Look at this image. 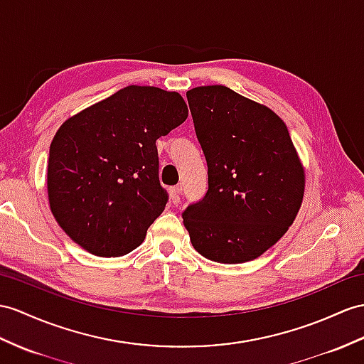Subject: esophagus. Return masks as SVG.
I'll use <instances>...</instances> for the list:
<instances>
[{"label":"esophagus","mask_w":364,"mask_h":364,"mask_svg":"<svg viewBox=\"0 0 364 364\" xmlns=\"http://www.w3.org/2000/svg\"><path fill=\"white\" fill-rule=\"evenodd\" d=\"M181 193H182L181 187L170 188V199H171V202L174 203V205H177V203L181 202Z\"/></svg>","instance_id":"esophagus-1"}]
</instances>
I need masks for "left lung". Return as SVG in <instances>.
<instances>
[{
    "mask_svg": "<svg viewBox=\"0 0 364 364\" xmlns=\"http://www.w3.org/2000/svg\"><path fill=\"white\" fill-rule=\"evenodd\" d=\"M208 165V191L183 211L194 249L207 259H256L294 224L304 196V166L286 123L267 106L227 86L187 92Z\"/></svg>",
    "mask_w": 364,
    "mask_h": 364,
    "instance_id": "8db88e82",
    "label": "left lung"
}]
</instances>
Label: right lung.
Listing matches in <instances>:
<instances>
[{"mask_svg":"<svg viewBox=\"0 0 364 364\" xmlns=\"http://www.w3.org/2000/svg\"><path fill=\"white\" fill-rule=\"evenodd\" d=\"M187 117L179 92L131 85L58 128L49 149V207L75 244L111 258L144 242L168 200L156 140Z\"/></svg>","mask_w":364,"mask_h":364,"instance_id":"right-lung-1","label":"right lung"}]
</instances>
